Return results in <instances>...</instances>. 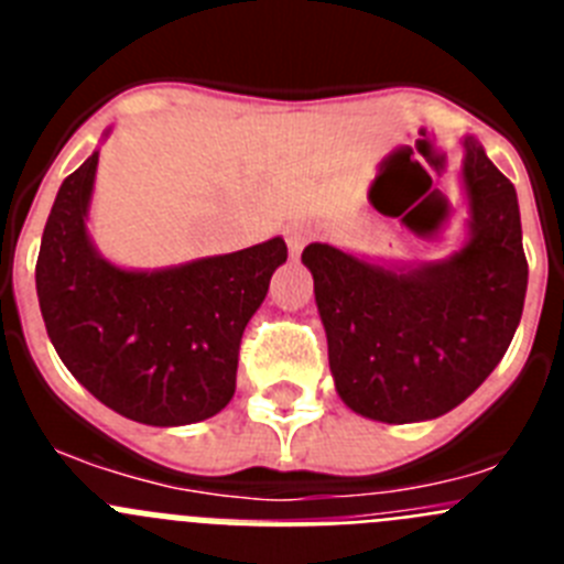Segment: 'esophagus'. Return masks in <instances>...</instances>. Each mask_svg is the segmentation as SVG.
I'll list each match as a JSON object with an SVG mask.
<instances>
[{
    "label": "esophagus",
    "instance_id": "34e87169",
    "mask_svg": "<svg viewBox=\"0 0 564 564\" xmlns=\"http://www.w3.org/2000/svg\"><path fill=\"white\" fill-rule=\"evenodd\" d=\"M313 237H316V231H313V226H305V223L288 226V231H285L288 248H291L293 257H299V253H302V248H305Z\"/></svg>",
    "mask_w": 564,
    "mask_h": 564
}]
</instances>
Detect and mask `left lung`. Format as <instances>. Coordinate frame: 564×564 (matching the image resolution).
<instances>
[{"instance_id": "left-lung-1", "label": "left lung", "mask_w": 564, "mask_h": 564, "mask_svg": "<svg viewBox=\"0 0 564 564\" xmlns=\"http://www.w3.org/2000/svg\"><path fill=\"white\" fill-rule=\"evenodd\" d=\"M463 147L471 237L449 259L392 271L322 242L302 251L338 395L372 421L455 410L491 376L520 325L528 262L514 183L475 138Z\"/></svg>"}]
</instances>
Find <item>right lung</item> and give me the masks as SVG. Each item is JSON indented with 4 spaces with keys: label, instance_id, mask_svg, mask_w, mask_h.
<instances>
[{
    "label": "right lung",
    "instance_id": "obj_1",
    "mask_svg": "<svg viewBox=\"0 0 564 564\" xmlns=\"http://www.w3.org/2000/svg\"><path fill=\"white\" fill-rule=\"evenodd\" d=\"M98 152L50 208L36 293L58 358L101 403L149 426L197 423L231 401L239 341L288 259L282 237L163 271L109 265L89 242Z\"/></svg>",
    "mask_w": 564,
    "mask_h": 564
}]
</instances>
